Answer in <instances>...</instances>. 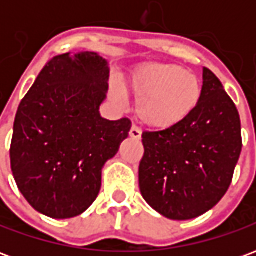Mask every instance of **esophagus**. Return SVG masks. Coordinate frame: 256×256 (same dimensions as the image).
<instances>
[{
	"instance_id": "obj_1",
	"label": "esophagus",
	"mask_w": 256,
	"mask_h": 256,
	"mask_svg": "<svg viewBox=\"0 0 256 256\" xmlns=\"http://www.w3.org/2000/svg\"><path fill=\"white\" fill-rule=\"evenodd\" d=\"M128 134H130V137H132V138L140 140L141 138V128H140L138 126H133V128H130Z\"/></svg>"
}]
</instances>
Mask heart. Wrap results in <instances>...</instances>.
<instances>
[{"label": "heart", "mask_w": 256, "mask_h": 256, "mask_svg": "<svg viewBox=\"0 0 256 256\" xmlns=\"http://www.w3.org/2000/svg\"><path fill=\"white\" fill-rule=\"evenodd\" d=\"M128 89L137 98V118L158 130L177 128L188 120L203 97L198 75L178 64H144L130 76ZM112 96L119 100L116 92Z\"/></svg>", "instance_id": "obj_1"}]
</instances>
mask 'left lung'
Masks as SVG:
<instances>
[{
	"label": "left lung",
	"mask_w": 256,
	"mask_h": 256,
	"mask_svg": "<svg viewBox=\"0 0 256 256\" xmlns=\"http://www.w3.org/2000/svg\"><path fill=\"white\" fill-rule=\"evenodd\" d=\"M140 190L166 218H196L230 186L242 152V124L234 102L211 70L203 68V97L180 126L142 133Z\"/></svg>",
	"instance_id": "8db88e82"
}]
</instances>
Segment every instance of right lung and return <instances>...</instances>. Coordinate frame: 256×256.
I'll return each mask as SVG.
<instances>
[{"mask_svg":"<svg viewBox=\"0 0 256 256\" xmlns=\"http://www.w3.org/2000/svg\"><path fill=\"white\" fill-rule=\"evenodd\" d=\"M110 68L98 54L53 58L20 102L10 142L18 188L32 208L66 220L82 214L101 188V168L128 138V118L108 120L100 104Z\"/></svg>","mask_w":256,"mask_h":256,"instance_id":"1","label":"right lung"}]
</instances>
